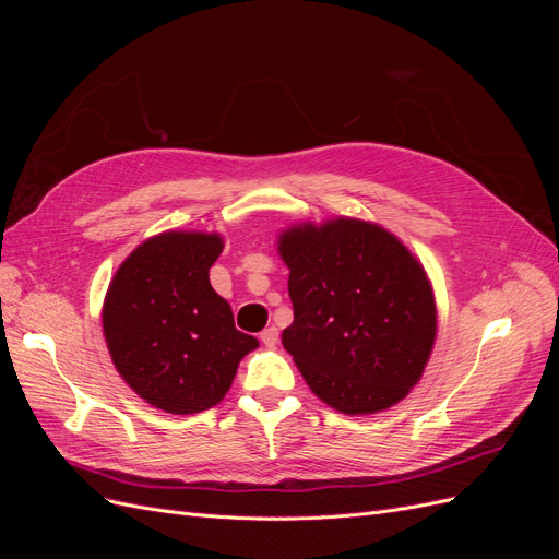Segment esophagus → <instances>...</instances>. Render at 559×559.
Segmentation results:
<instances>
[{
	"label": "esophagus",
	"instance_id": "esophagus-1",
	"mask_svg": "<svg viewBox=\"0 0 559 559\" xmlns=\"http://www.w3.org/2000/svg\"><path fill=\"white\" fill-rule=\"evenodd\" d=\"M277 341H280V331H277L275 326H270V329H265V331L261 333V343H263L265 347H275Z\"/></svg>",
	"mask_w": 559,
	"mask_h": 559
}]
</instances>
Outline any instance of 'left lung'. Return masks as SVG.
Here are the masks:
<instances>
[{"label":"left lung","mask_w":559,"mask_h":559,"mask_svg":"<svg viewBox=\"0 0 559 559\" xmlns=\"http://www.w3.org/2000/svg\"><path fill=\"white\" fill-rule=\"evenodd\" d=\"M294 321L282 333L302 380L345 415L411 394L436 343L433 286L394 233L364 218L300 222L277 235Z\"/></svg>","instance_id":"8db88e82"}]
</instances>
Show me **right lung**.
Listing matches in <instances>:
<instances>
[{"label": "right lung", "mask_w": 559, "mask_h": 559, "mask_svg": "<svg viewBox=\"0 0 559 559\" xmlns=\"http://www.w3.org/2000/svg\"><path fill=\"white\" fill-rule=\"evenodd\" d=\"M224 235L165 230L118 265L103 331L118 376L148 405L193 415L224 401L245 354L259 347L233 324L210 284Z\"/></svg>", "instance_id": "right-lung-1"}]
</instances>
